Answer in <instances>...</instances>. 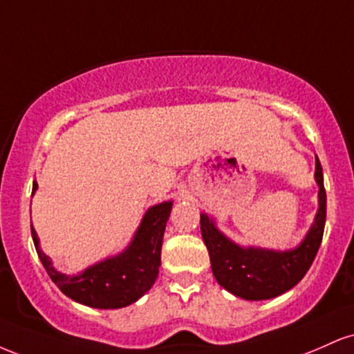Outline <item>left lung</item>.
Listing matches in <instances>:
<instances>
[{
  "mask_svg": "<svg viewBox=\"0 0 354 354\" xmlns=\"http://www.w3.org/2000/svg\"><path fill=\"white\" fill-rule=\"evenodd\" d=\"M315 181L318 185V211L301 243L291 250L238 245L218 228L213 218L201 213V236L208 248L211 270L226 291L238 298L261 301L286 293L301 281L318 253L326 221V191L318 156Z\"/></svg>",
  "mask_w": 354,
  "mask_h": 354,
  "instance_id": "8db88e82",
  "label": "left lung"
}]
</instances>
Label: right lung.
<instances>
[{
	"label": "right lung",
	"mask_w": 354,
	"mask_h": 354,
	"mask_svg": "<svg viewBox=\"0 0 354 354\" xmlns=\"http://www.w3.org/2000/svg\"><path fill=\"white\" fill-rule=\"evenodd\" d=\"M38 183L33 181V194ZM173 201H163L146 209L131 241L118 254L108 256L78 274H64L53 266L43 253L38 234L31 226V236L44 270L53 283L73 301L100 310H118L133 304L148 293L161 266V245Z\"/></svg>",
	"instance_id": "right-lung-1"
}]
</instances>
